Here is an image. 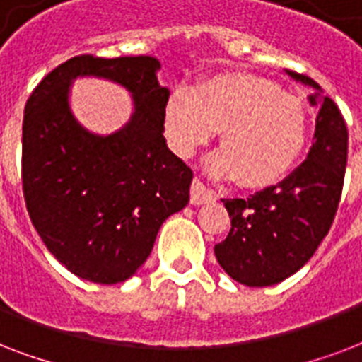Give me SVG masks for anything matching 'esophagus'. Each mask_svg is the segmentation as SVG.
I'll list each match as a JSON object with an SVG mask.
<instances>
[{
  "label": "esophagus",
  "instance_id": "esophagus-1",
  "mask_svg": "<svg viewBox=\"0 0 362 362\" xmlns=\"http://www.w3.org/2000/svg\"><path fill=\"white\" fill-rule=\"evenodd\" d=\"M215 198H217L215 192L207 189L200 179H192V185H190V204H192V206L209 204V202H213Z\"/></svg>",
  "mask_w": 362,
  "mask_h": 362
}]
</instances>
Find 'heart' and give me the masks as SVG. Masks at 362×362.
<instances>
[{
  "instance_id": "b5f03b06",
  "label": "heart",
  "mask_w": 362,
  "mask_h": 362,
  "mask_svg": "<svg viewBox=\"0 0 362 362\" xmlns=\"http://www.w3.org/2000/svg\"><path fill=\"white\" fill-rule=\"evenodd\" d=\"M168 147L181 158L204 147L219 131L221 147L209 160L217 177H236L264 189L287 175L306 151V105L274 81L247 71H223L200 79L190 92L168 96L162 111Z\"/></svg>"
}]
</instances>
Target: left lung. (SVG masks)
Segmentation results:
<instances>
[{
	"label": "left lung",
	"instance_id": "1",
	"mask_svg": "<svg viewBox=\"0 0 362 362\" xmlns=\"http://www.w3.org/2000/svg\"><path fill=\"white\" fill-rule=\"evenodd\" d=\"M293 79L321 86L306 75ZM317 105L315 136L308 158L279 185L257 194L230 198L225 207L232 228L215 245L223 270L249 287H268L298 272L329 234L340 204L347 164V126L329 96H312Z\"/></svg>",
	"mask_w": 362,
	"mask_h": 362
}]
</instances>
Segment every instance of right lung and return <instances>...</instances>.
Here are the masks:
<instances>
[{"mask_svg":"<svg viewBox=\"0 0 362 362\" xmlns=\"http://www.w3.org/2000/svg\"><path fill=\"white\" fill-rule=\"evenodd\" d=\"M153 56L69 58L30 94L22 122V190L35 230L67 270L86 281H126L147 260L162 223L189 202L192 170L168 149ZM96 74L134 94L117 134L94 136L66 107L69 81Z\"/></svg>","mask_w":362,"mask_h":362,"instance_id":"right-lung-1","label":"right lung"}]
</instances>
